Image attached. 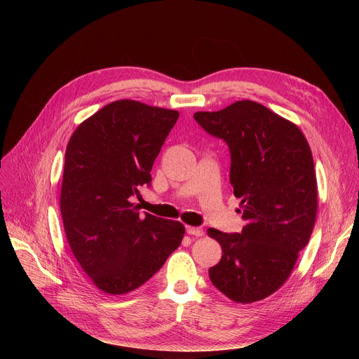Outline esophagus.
Returning <instances> with one entry per match:
<instances>
[{"instance_id":"esophagus-1","label":"esophagus","mask_w":359,"mask_h":359,"mask_svg":"<svg viewBox=\"0 0 359 359\" xmlns=\"http://www.w3.org/2000/svg\"><path fill=\"white\" fill-rule=\"evenodd\" d=\"M186 231H187V234L196 236V237H199V236H202V234H203V230H202L201 227H191V225H187V227H186Z\"/></svg>"}]
</instances>
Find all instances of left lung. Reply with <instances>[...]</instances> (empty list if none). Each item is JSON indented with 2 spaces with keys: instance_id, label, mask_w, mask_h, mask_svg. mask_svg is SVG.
I'll return each instance as SVG.
<instances>
[{
  "instance_id": "obj_1",
  "label": "left lung",
  "mask_w": 359,
  "mask_h": 359,
  "mask_svg": "<svg viewBox=\"0 0 359 359\" xmlns=\"http://www.w3.org/2000/svg\"><path fill=\"white\" fill-rule=\"evenodd\" d=\"M194 118L229 144L230 183L246 221L241 234L208 230L222 248L211 282L234 303H256L285 284L310 240L317 215L310 145L295 123L252 100Z\"/></svg>"
}]
</instances>
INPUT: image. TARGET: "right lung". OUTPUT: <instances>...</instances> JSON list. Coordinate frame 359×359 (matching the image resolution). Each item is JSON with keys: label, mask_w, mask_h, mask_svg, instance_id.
Masks as SVG:
<instances>
[{"label": "right lung", "mask_w": 359, "mask_h": 359, "mask_svg": "<svg viewBox=\"0 0 359 359\" xmlns=\"http://www.w3.org/2000/svg\"><path fill=\"white\" fill-rule=\"evenodd\" d=\"M179 111L116 100L81 122L69 138L61 215L72 255L100 291L140 288L175 252L184 225L145 214L132 203Z\"/></svg>", "instance_id": "right-lung-1"}]
</instances>
